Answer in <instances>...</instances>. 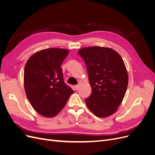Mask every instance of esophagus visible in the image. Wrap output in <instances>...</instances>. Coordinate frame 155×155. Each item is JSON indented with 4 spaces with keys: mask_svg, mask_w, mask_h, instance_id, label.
Here are the masks:
<instances>
[{
    "mask_svg": "<svg viewBox=\"0 0 155 155\" xmlns=\"http://www.w3.org/2000/svg\"><path fill=\"white\" fill-rule=\"evenodd\" d=\"M79 85L78 84V85H75V89H76V91H78V89H79Z\"/></svg>",
    "mask_w": 155,
    "mask_h": 155,
    "instance_id": "34e87169",
    "label": "esophagus"
}]
</instances>
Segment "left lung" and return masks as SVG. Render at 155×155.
Returning a JSON list of instances; mask_svg holds the SVG:
<instances>
[{
	"mask_svg": "<svg viewBox=\"0 0 155 155\" xmlns=\"http://www.w3.org/2000/svg\"><path fill=\"white\" fill-rule=\"evenodd\" d=\"M85 61L92 92L85 103L100 118L112 115L122 101L128 85V74L121 56L112 48L91 46L79 50Z\"/></svg>",
	"mask_w": 155,
	"mask_h": 155,
	"instance_id": "obj_1",
	"label": "left lung"
}]
</instances>
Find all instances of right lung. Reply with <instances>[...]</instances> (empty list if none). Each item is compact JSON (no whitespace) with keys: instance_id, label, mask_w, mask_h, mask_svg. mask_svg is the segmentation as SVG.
I'll list each match as a JSON object with an SVG mask.
<instances>
[{"instance_id":"add662e5","label":"right lung","mask_w":155,"mask_h":155,"mask_svg":"<svg viewBox=\"0 0 155 155\" xmlns=\"http://www.w3.org/2000/svg\"><path fill=\"white\" fill-rule=\"evenodd\" d=\"M69 51L50 48L32 55L26 64L24 83L33 108L41 115L54 117L74 92L64 81L61 65Z\"/></svg>"}]
</instances>
